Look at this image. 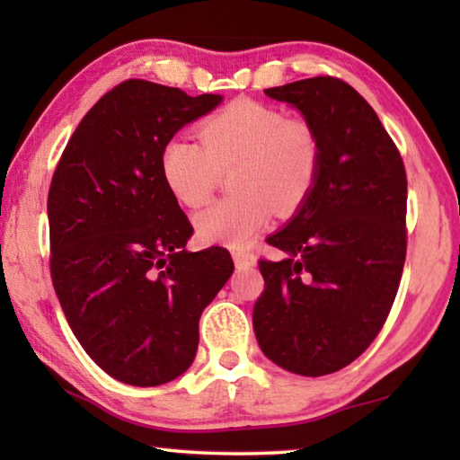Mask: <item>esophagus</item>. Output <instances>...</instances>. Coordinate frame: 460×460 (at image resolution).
I'll return each mask as SVG.
<instances>
[{"mask_svg": "<svg viewBox=\"0 0 460 460\" xmlns=\"http://www.w3.org/2000/svg\"><path fill=\"white\" fill-rule=\"evenodd\" d=\"M233 260H235L237 270H249L255 266V255L249 252H233Z\"/></svg>", "mask_w": 460, "mask_h": 460, "instance_id": "34e87169", "label": "esophagus"}]
</instances>
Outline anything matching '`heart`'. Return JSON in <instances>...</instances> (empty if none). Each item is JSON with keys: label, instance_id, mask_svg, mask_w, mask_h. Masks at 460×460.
Here are the masks:
<instances>
[{"label": "heart", "instance_id": "obj_1", "mask_svg": "<svg viewBox=\"0 0 460 460\" xmlns=\"http://www.w3.org/2000/svg\"><path fill=\"white\" fill-rule=\"evenodd\" d=\"M200 144L184 136L162 147V176L189 208L211 199L221 170L233 166L231 197L197 215L205 243L243 247L266 227L271 211L294 213L313 194L323 166V142L308 119L286 118L253 99H235L199 126Z\"/></svg>", "mask_w": 460, "mask_h": 460}]
</instances>
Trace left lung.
Here are the masks:
<instances>
[{"label":"left lung","instance_id":"obj_1","mask_svg":"<svg viewBox=\"0 0 460 460\" xmlns=\"http://www.w3.org/2000/svg\"><path fill=\"white\" fill-rule=\"evenodd\" d=\"M263 93L313 123L323 166L300 211L266 239L288 258L260 260L253 331L268 359L321 377L365 353L392 310L408 245L406 168L373 107L337 76Z\"/></svg>","mask_w":460,"mask_h":460}]
</instances>
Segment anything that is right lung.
I'll list each match as a JSON object with an SVG mask.
<instances>
[{
    "label": "right lung",
    "mask_w": 460,
    "mask_h": 460,
    "mask_svg": "<svg viewBox=\"0 0 460 460\" xmlns=\"http://www.w3.org/2000/svg\"><path fill=\"white\" fill-rule=\"evenodd\" d=\"M219 103L221 95L123 81L89 109L54 170V290L84 351L121 384L182 376L202 310L233 274L227 249L186 252L192 225L160 166L168 139Z\"/></svg>",
    "instance_id": "add662e5"
}]
</instances>
